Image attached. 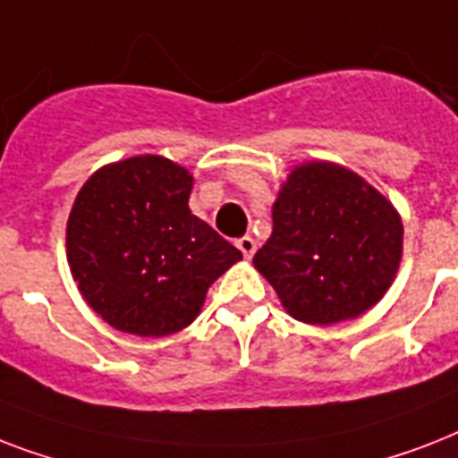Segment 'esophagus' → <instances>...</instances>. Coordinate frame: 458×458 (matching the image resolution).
Returning <instances> with one entry per match:
<instances>
[{"label":"esophagus","mask_w":458,"mask_h":458,"mask_svg":"<svg viewBox=\"0 0 458 458\" xmlns=\"http://www.w3.org/2000/svg\"><path fill=\"white\" fill-rule=\"evenodd\" d=\"M237 250L242 251L244 259L254 257V251H257V242H254V237H250V235L240 237V240H237Z\"/></svg>","instance_id":"obj_1"}]
</instances>
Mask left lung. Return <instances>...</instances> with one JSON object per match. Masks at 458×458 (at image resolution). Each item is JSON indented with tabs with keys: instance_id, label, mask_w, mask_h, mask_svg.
I'll return each mask as SVG.
<instances>
[{
	"instance_id": "left-lung-1",
	"label": "left lung",
	"mask_w": 458,
	"mask_h": 458,
	"mask_svg": "<svg viewBox=\"0 0 458 458\" xmlns=\"http://www.w3.org/2000/svg\"><path fill=\"white\" fill-rule=\"evenodd\" d=\"M402 251V216L383 192L340 164L304 161L280 187L254 268L293 318L333 326L383 300Z\"/></svg>"
}]
</instances>
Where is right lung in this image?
<instances>
[{"label":"right lung","instance_id":"add662e5","mask_svg":"<svg viewBox=\"0 0 458 458\" xmlns=\"http://www.w3.org/2000/svg\"><path fill=\"white\" fill-rule=\"evenodd\" d=\"M185 165L142 154L85 180L66 223V259L82 300L111 327L165 337L199 316L208 287L242 259L190 211Z\"/></svg>","mask_w":458,"mask_h":458}]
</instances>
